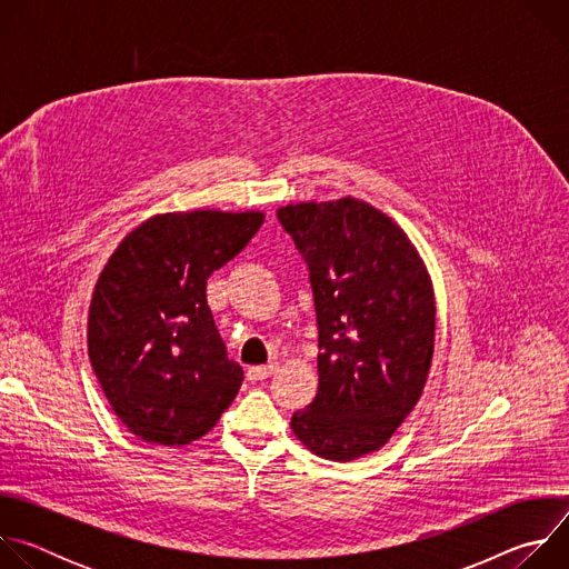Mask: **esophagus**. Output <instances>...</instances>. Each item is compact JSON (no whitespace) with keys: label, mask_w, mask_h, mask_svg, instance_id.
<instances>
[{"label":"esophagus","mask_w":569,"mask_h":569,"mask_svg":"<svg viewBox=\"0 0 569 569\" xmlns=\"http://www.w3.org/2000/svg\"><path fill=\"white\" fill-rule=\"evenodd\" d=\"M274 371H277V362H270V365H259V367H250V371H248V378H250L252 382H259V380H266V378H270Z\"/></svg>","instance_id":"34e87169"}]
</instances>
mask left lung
<instances>
[{
	"label": "left lung",
	"mask_w": 569,
	"mask_h": 569,
	"mask_svg": "<svg viewBox=\"0 0 569 569\" xmlns=\"http://www.w3.org/2000/svg\"><path fill=\"white\" fill-rule=\"evenodd\" d=\"M310 270L317 393L295 412V437L317 457L378 452L419 402L435 353L430 272L387 213L358 198L277 209Z\"/></svg>",
	"instance_id": "8db88e82"
}]
</instances>
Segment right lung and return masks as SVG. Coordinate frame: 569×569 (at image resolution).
<instances>
[{
    "label": "right lung",
    "mask_w": 569,
    "mask_h": 569,
    "mask_svg": "<svg viewBox=\"0 0 569 569\" xmlns=\"http://www.w3.org/2000/svg\"><path fill=\"white\" fill-rule=\"evenodd\" d=\"M263 220V211L157 213L126 233L101 270L88 353L110 408L141 441L187 446L238 393L242 369L216 331L207 279Z\"/></svg>",
    "instance_id": "add662e5"
}]
</instances>
